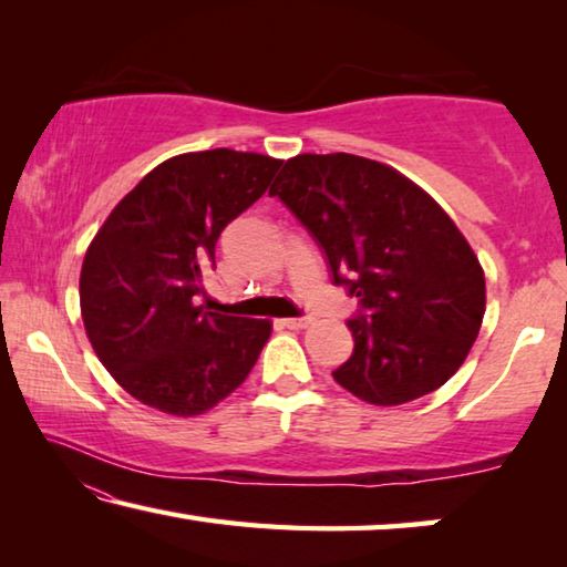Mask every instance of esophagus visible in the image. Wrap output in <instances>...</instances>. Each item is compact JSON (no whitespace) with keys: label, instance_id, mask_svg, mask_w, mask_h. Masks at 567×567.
I'll use <instances>...</instances> for the list:
<instances>
[{"label":"esophagus","instance_id":"obj_1","mask_svg":"<svg viewBox=\"0 0 567 567\" xmlns=\"http://www.w3.org/2000/svg\"><path fill=\"white\" fill-rule=\"evenodd\" d=\"M310 322H312V318H287V320H282L285 328H290V330H302Z\"/></svg>","mask_w":567,"mask_h":567}]
</instances>
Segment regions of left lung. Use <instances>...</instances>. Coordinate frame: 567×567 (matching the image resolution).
I'll use <instances>...</instances> for the list:
<instances>
[{
  "label": "left lung",
  "mask_w": 567,
  "mask_h": 567,
  "mask_svg": "<svg viewBox=\"0 0 567 567\" xmlns=\"http://www.w3.org/2000/svg\"><path fill=\"white\" fill-rule=\"evenodd\" d=\"M270 195L358 297L354 350L332 378L382 408L445 385L485 315L483 267L445 209L398 169L348 152L287 159Z\"/></svg>",
  "instance_id": "8db88e82"
}]
</instances>
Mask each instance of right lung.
Segmentation results:
<instances>
[{
    "label": "right lung",
    "instance_id": "add662e5",
    "mask_svg": "<svg viewBox=\"0 0 567 567\" xmlns=\"http://www.w3.org/2000/svg\"><path fill=\"white\" fill-rule=\"evenodd\" d=\"M282 162L205 150L162 162L104 219L87 247L80 305L87 338L134 400L203 415L243 385L270 320L197 305L223 229L260 199Z\"/></svg>",
    "mask_w": 567,
    "mask_h": 567
}]
</instances>
